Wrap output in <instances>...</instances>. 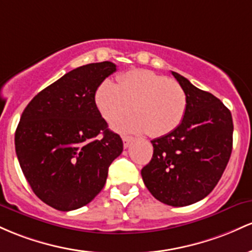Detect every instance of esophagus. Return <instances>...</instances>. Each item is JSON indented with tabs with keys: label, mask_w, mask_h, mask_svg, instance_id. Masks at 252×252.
Masks as SVG:
<instances>
[{
	"label": "esophagus",
	"mask_w": 252,
	"mask_h": 252,
	"mask_svg": "<svg viewBox=\"0 0 252 252\" xmlns=\"http://www.w3.org/2000/svg\"><path fill=\"white\" fill-rule=\"evenodd\" d=\"M132 140H133V138L132 137H127V135H124L123 137V141H124V148L127 149L129 146V144L132 143Z\"/></svg>",
	"instance_id": "1"
}]
</instances>
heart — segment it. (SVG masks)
Masks as SVG:
<instances>
[{"label": "heart", "mask_w": 252, "mask_h": 252, "mask_svg": "<svg viewBox=\"0 0 252 252\" xmlns=\"http://www.w3.org/2000/svg\"><path fill=\"white\" fill-rule=\"evenodd\" d=\"M101 115L120 131L146 132L162 137L176 129L187 111V94L177 82L149 70H131L119 77L118 84L104 81L95 95Z\"/></svg>", "instance_id": "heart-1"}]
</instances>
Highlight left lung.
<instances>
[{"label": "left lung", "mask_w": 252, "mask_h": 252, "mask_svg": "<svg viewBox=\"0 0 252 252\" xmlns=\"http://www.w3.org/2000/svg\"><path fill=\"white\" fill-rule=\"evenodd\" d=\"M171 73L187 94V111L176 129L151 140L154 155L141 177L158 201L183 207L202 200L219 182L232 152L233 121L219 98Z\"/></svg>", "instance_id": "left-lung-1"}]
</instances>
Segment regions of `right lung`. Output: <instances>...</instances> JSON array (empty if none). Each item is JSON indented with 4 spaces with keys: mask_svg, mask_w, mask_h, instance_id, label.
<instances>
[{
    "mask_svg": "<svg viewBox=\"0 0 252 252\" xmlns=\"http://www.w3.org/2000/svg\"><path fill=\"white\" fill-rule=\"evenodd\" d=\"M112 62L65 73L27 104L15 132L20 166L34 194L58 211L83 207L102 190L108 168L123 152L95 102Z\"/></svg>",
    "mask_w": 252,
    "mask_h": 252,
    "instance_id": "add662e5",
    "label": "right lung"
}]
</instances>
